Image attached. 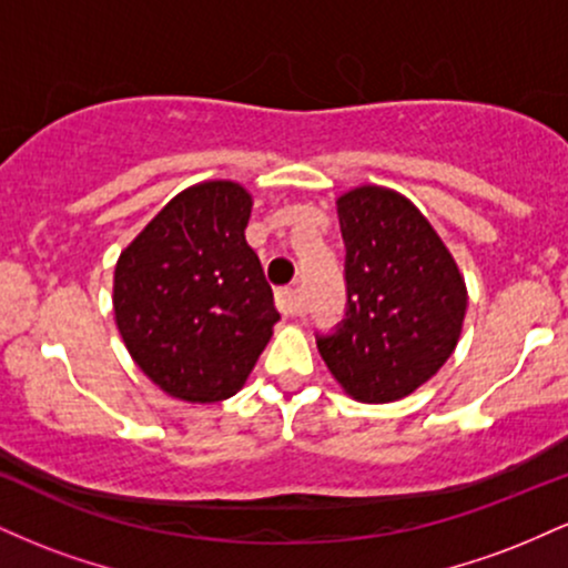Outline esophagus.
Here are the masks:
<instances>
[{"label":"esophagus","instance_id":"obj_1","mask_svg":"<svg viewBox=\"0 0 568 568\" xmlns=\"http://www.w3.org/2000/svg\"><path fill=\"white\" fill-rule=\"evenodd\" d=\"M275 304L285 317L296 315V312H298V291L291 288V285H285V288H277L275 291Z\"/></svg>","mask_w":568,"mask_h":568}]
</instances>
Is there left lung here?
Returning <instances> with one entry per match:
<instances>
[{"mask_svg":"<svg viewBox=\"0 0 568 568\" xmlns=\"http://www.w3.org/2000/svg\"><path fill=\"white\" fill-rule=\"evenodd\" d=\"M338 224L347 310L331 334H317V349L355 400H397L452 357L467 310L465 280L429 221L389 189L338 197Z\"/></svg>","mask_w":568,"mask_h":568,"instance_id":"1","label":"left lung"}]
</instances>
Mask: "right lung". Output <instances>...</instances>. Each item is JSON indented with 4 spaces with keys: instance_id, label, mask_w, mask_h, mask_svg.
Segmentation results:
<instances>
[{
    "instance_id": "right-lung-1",
    "label": "right lung",
    "mask_w": 568,
    "mask_h": 568,
    "mask_svg": "<svg viewBox=\"0 0 568 568\" xmlns=\"http://www.w3.org/2000/svg\"><path fill=\"white\" fill-rule=\"evenodd\" d=\"M251 205L232 181L186 189L116 262V328L143 374L181 400L237 393L280 321L245 243Z\"/></svg>"
}]
</instances>
